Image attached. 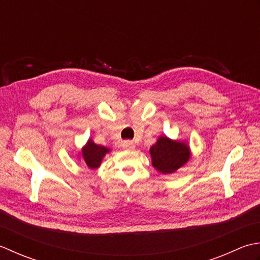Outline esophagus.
I'll return each instance as SVG.
<instances>
[{
    "label": "esophagus",
    "mask_w": 260,
    "mask_h": 260,
    "mask_svg": "<svg viewBox=\"0 0 260 260\" xmlns=\"http://www.w3.org/2000/svg\"><path fill=\"white\" fill-rule=\"evenodd\" d=\"M135 144L132 141H129V140H126V141H124L123 144H122V148L123 149H129V150H132V149H135Z\"/></svg>",
    "instance_id": "1"
}]
</instances>
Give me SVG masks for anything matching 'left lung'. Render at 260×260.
I'll return each instance as SVG.
<instances>
[{
    "mask_svg": "<svg viewBox=\"0 0 260 260\" xmlns=\"http://www.w3.org/2000/svg\"><path fill=\"white\" fill-rule=\"evenodd\" d=\"M152 166L161 174H172L185 165L190 157L189 147L184 141L172 140L166 136L158 138L150 148Z\"/></svg>",
    "mask_w": 260,
    "mask_h": 260,
    "instance_id": "8db88e82",
    "label": "left lung"
}]
</instances>
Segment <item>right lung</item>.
<instances>
[{"label": "right lung", "mask_w": 260, "mask_h": 260, "mask_svg": "<svg viewBox=\"0 0 260 260\" xmlns=\"http://www.w3.org/2000/svg\"><path fill=\"white\" fill-rule=\"evenodd\" d=\"M110 151L109 148L94 144L92 139H88L86 145L82 148V158L91 169H96L102 162L103 157Z\"/></svg>", "instance_id": "add662e5"}]
</instances>
